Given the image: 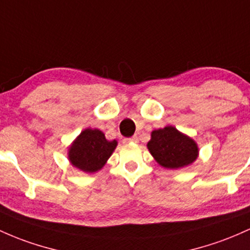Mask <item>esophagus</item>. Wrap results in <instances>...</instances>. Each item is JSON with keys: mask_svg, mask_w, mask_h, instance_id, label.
Returning <instances> with one entry per match:
<instances>
[{"mask_svg": "<svg viewBox=\"0 0 250 250\" xmlns=\"http://www.w3.org/2000/svg\"><path fill=\"white\" fill-rule=\"evenodd\" d=\"M138 141H139L138 135H134V136H131V138H129V139H125V142H138Z\"/></svg>", "mask_w": 250, "mask_h": 250, "instance_id": "34e87169", "label": "esophagus"}]
</instances>
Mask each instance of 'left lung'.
Listing matches in <instances>:
<instances>
[{
    "instance_id": "1",
    "label": "left lung",
    "mask_w": 250,
    "mask_h": 250,
    "mask_svg": "<svg viewBox=\"0 0 250 250\" xmlns=\"http://www.w3.org/2000/svg\"><path fill=\"white\" fill-rule=\"evenodd\" d=\"M147 148L156 163L168 169L191 165L199 155L197 142L173 125L153 130Z\"/></svg>"
}]
</instances>
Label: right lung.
Listing matches in <instances>:
<instances>
[{
  "mask_svg": "<svg viewBox=\"0 0 250 250\" xmlns=\"http://www.w3.org/2000/svg\"><path fill=\"white\" fill-rule=\"evenodd\" d=\"M116 147V140H106L102 130L86 128L70 145L67 159L79 171L95 173L103 168Z\"/></svg>",
  "mask_w": 250,
  "mask_h": 250,
  "instance_id": "right-lung-1",
  "label": "right lung"
}]
</instances>
